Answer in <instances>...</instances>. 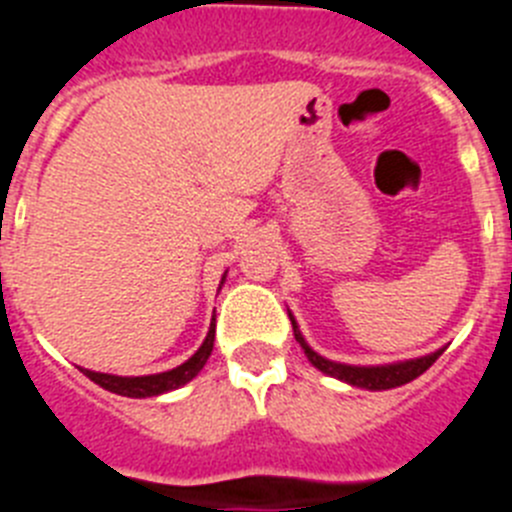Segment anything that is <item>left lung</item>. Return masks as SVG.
Wrapping results in <instances>:
<instances>
[{
    "label": "left lung",
    "mask_w": 512,
    "mask_h": 512,
    "mask_svg": "<svg viewBox=\"0 0 512 512\" xmlns=\"http://www.w3.org/2000/svg\"><path fill=\"white\" fill-rule=\"evenodd\" d=\"M289 320H292V328H295V338L300 341V346L305 348L307 359L315 369H320L323 374L341 379V382L354 384V387H366V390H392V387H400V384H408L410 379L420 377V374L433 364V361L441 356L443 348L433 351L428 356H420V359H408V361H395V364H379V366H354V364H341V361H330L325 356L315 354L307 341L302 338L300 328H297L292 312H289Z\"/></svg>",
    "instance_id": "obj_1"
}]
</instances>
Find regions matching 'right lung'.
I'll list each match as a JSON object with an SVG mask.
<instances>
[{
    "label": "right lung",
    "instance_id": "right-lung-1",
    "mask_svg": "<svg viewBox=\"0 0 512 512\" xmlns=\"http://www.w3.org/2000/svg\"><path fill=\"white\" fill-rule=\"evenodd\" d=\"M223 282H225V274H223ZM223 282H220V287H223ZM212 341H215V325H210L202 346L197 348V351H194L184 364H179L176 369H169V372H161V374H146V377H117V374L89 372V369H81V372L87 374L92 382L102 384L104 390L115 392V395H125V397L164 395V392L184 387V384L192 382V379L202 372V366H205V361L210 359L212 354Z\"/></svg>",
    "mask_w": 512,
    "mask_h": 512
}]
</instances>
